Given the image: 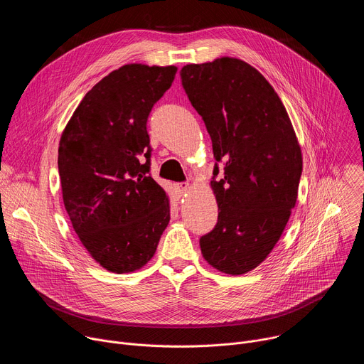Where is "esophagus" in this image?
<instances>
[{
  "instance_id": "1",
  "label": "esophagus",
  "mask_w": 364,
  "mask_h": 364,
  "mask_svg": "<svg viewBox=\"0 0 364 364\" xmlns=\"http://www.w3.org/2000/svg\"><path fill=\"white\" fill-rule=\"evenodd\" d=\"M176 187H177V190H178V193H180V194H184L186 191H188V188H190V184L184 181V183H178Z\"/></svg>"
}]
</instances>
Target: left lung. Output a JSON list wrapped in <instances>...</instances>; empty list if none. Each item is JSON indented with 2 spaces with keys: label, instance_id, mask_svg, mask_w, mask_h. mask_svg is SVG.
I'll return each mask as SVG.
<instances>
[{
  "label": "left lung",
  "instance_id": "obj_1",
  "mask_svg": "<svg viewBox=\"0 0 364 364\" xmlns=\"http://www.w3.org/2000/svg\"><path fill=\"white\" fill-rule=\"evenodd\" d=\"M180 76L218 161L210 184L220 212L215 229L200 237L201 253L220 272L242 275L265 261L288 223L301 148L278 93L246 62L187 65Z\"/></svg>",
  "mask_w": 364,
  "mask_h": 364
}]
</instances>
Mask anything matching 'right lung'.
Returning a JSON list of instances; mask_svg holds the SVG:
<instances>
[{
    "label": "right lung",
    "instance_id": "right-lung-1",
    "mask_svg": "<svg viewBox=\"0 0 364 364\" xmlns=\"http://www.w3.org/2000/svg\"><path fill=\"white\" fill-rule=\"evenodd\" d=\"M176 66L125 65L82 99L59 144L63 203L82 245L115 274L142 268L170 222L166 191L148 174L154 103Z\"/></svg>",
    "mask_w": 364,
    "mask_h": 364
}]
</instances>
